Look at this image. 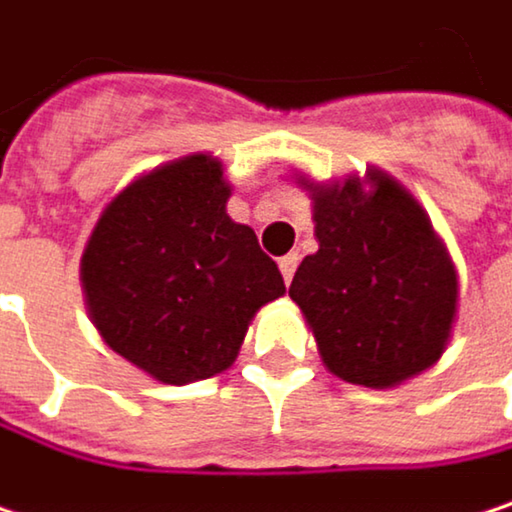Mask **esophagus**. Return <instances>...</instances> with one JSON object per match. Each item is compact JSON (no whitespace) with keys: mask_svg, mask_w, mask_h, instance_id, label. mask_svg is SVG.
Masks as SVG:
<instances>
[{"mask_svg":"<svg viewBox=\"0 0 512 512\" xmlns=\"http://www.w3.org/2000/svg\"><path fill=\"white\" fill-rule=\"evenodd\" d=\"M295 268H298V253H286V256L280 259V271H283V280H286V283H292Z\"/></svg>","mask_w":512,"mask_h":512,"instance_id":"obj_1","label":"esophagus"}]
</instances>
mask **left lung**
Segmentation results:
<instances>
[{"instance_id": "1", "label": "left lung", "mask_w": 512, "mask_h": 512, "mask_svg": "<svg viewBox=\"0 0 512 512\" xmlns=\"http://www.w3.org/2000/svg\"><path fill=\"white\" fill-rule=\"evenodd\" d=\"M298 184L313 199L319 250L298 265L289 298L322 364L376 390L435 367L453 337L459 274L423 205L379 166Z\"/></svg>"}]
</instances>
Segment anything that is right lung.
<instances>
[{
    "label": "right lung",
    "mask_w": 512,
    "mask_h": 512,
    "mask_svg": "<svg viewBox=\"0 0 512 512\" xmlns=\"http://www.w3.org/2000/svg\"><path fill=\"white\" fill-rule=\"evenodd\" d=\"M232 184L208 151L128 181L101 211L80 259L101 340L160 384L229 370L283 274L256 232L226 214Z\"/></svg>",
    "instance_id": "obj_1"
}]
</instances>
